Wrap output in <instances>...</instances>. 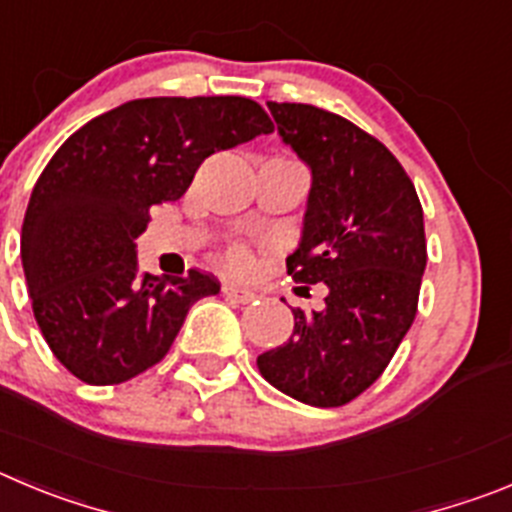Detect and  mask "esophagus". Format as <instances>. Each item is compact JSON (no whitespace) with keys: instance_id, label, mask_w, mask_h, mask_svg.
<instances>
[{"instance_id":"esophagus-1","label":"esophagus","mask_w":512,"mask_h":512,"mask_svg":"<svg viewBox=\"0 0 512 512\" xmlns=\"http://www.w3.org/2000/svg\"><path fill=\"white\" fill-rule=\"evenodd\" d=\"M223 294L228 299H233V302H238V304H251V302H256V299H259V294H256V292H251V289L236 287V284H225Z\"/></svg>"}]
</instances>
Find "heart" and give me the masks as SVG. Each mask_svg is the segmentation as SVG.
<instances>
[{
  "label": "heart",
  "mask_w": 512,
  "mask_h": 512,
  "mask_svg": "<svg viewBox=\"0 0 512 512\" xmlns=\"http://www.w3.org/2000/svg\"><path fill=\"white\" fill-rule=\"evenodd\" d=\"M223 264L228 266L231 271H236V274H241V271H248V269H251V264H253L251 248L236 243V246H231L228 251L223 253Z\"/></svg>",
  "instance_id": "obj_1"
}]
</instances>
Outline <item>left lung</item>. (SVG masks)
<instances>
[{
    "label": "left lung",
    "instance_id": "left-lung-1",
    "mask_svg": "<svg viewBox=\"0 0 512 512\" xmlns=\"http://www.w3.org/2000/svg\"><path fill=\"white\" fill-rule=\"evenodd\" d=\"M281 139L309 164L302 243L287 274L325 304L294 312L284 345L259 355L266 381L332 409L381 378L414 325L426 269L424 210L396 157L368 131L309 103H266Z\"/></svg>",
    "mask_w": 512,
    "mask_h": 512
}]
</instances>
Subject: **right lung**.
Returning a JSON list of instances; mask_svg holds the SVG:
<instances>
[{
    "instance_id": "obj_1",
    "label": "right lung",
    "mask_w": 512,
    "mask_h": 512,
    "mask_svg": "<svg viewBox=\"0 0 512 512\" xmlns=\"http://www.w3.org/2000/svg\"><path fill=\"white\" fill-rule=\"evenodd\" d=\"M243 96L137 98L65 139L30 195L22 269L37 327L83 383L116 386L170 353L213 274H137L149 208L175 203L210 154L271 134Z\"/></svg>"
}]
</instances>
